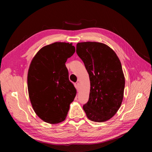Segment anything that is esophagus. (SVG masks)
Segmentation results:
<instances>
[{
	"mask_svg": "<svg viewBox=\"0 0 152 152\" xmlns=\"http://www.w3.org/2000/svg\"><path fill=\"white\" fill-rule=\"evenodd\" d=\"M76 89H77V91H79V89H80V83H79V82H77V83Z\"/></svg>",
	"mask_w": 152,
	"mask_h": 152,
	"instance_id": "obj_1",
	"label": "esophagus"
}]
</instances>
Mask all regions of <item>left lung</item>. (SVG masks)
Instances as JSON below:
<instances>
[{
  "label": "left lung",
  "instance_id": "1",
  "mask_svg": "<svg viewBox=\"0 0 152 152\" xmlns=\"http://www.w3.org/2000/svg\"><path fill=\"white\" fill-rule=\"evenodd\" d=\"M76 49L90 79L89 98L83 109L89 120L107 121L122 102L125 79L121 63L115 53L103 43L80 42Z\"/></svg>",
  "mask_w": 152,
  "mask_h": 152
}]
</instances>
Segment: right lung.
Instances as JSON below:
<instances>
[{
	"label": "right lung",
	"instance_id": "right-lung-1",
	"mask_svg": "<svg viewBox=\"0 0 152 152\" xmlns=\"http://www.w3.org/2000/svg\"><path fill=\"white\" fill-rule=\"evenodd\" d=\"M75 51L72 44L54 42L40 49L31 62L27 78L29 97L35 112L45 122L65 120L75 97L65 65Z\"/></svg>",
	"mask_w": 152,
	"mask_h": 152
}]
</instances>
